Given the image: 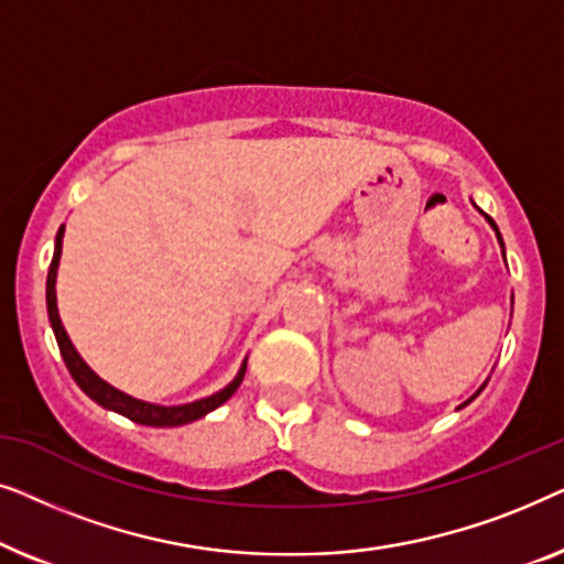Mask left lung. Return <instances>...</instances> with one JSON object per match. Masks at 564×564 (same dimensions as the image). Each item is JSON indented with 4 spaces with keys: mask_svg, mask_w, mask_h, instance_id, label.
<instances>
[{
    "mask_svg": "<svg viewBox=\"0 0 564 564\" xmlns=\"http://www.w3.org/2000/svg\"><path fill=\"white\" fill-rule=\"evenodd\" d=\"M473 205H475V203H473ZM475 207H477V205H475ZM477 213H480V215H482V218L490 223V228H492V230H496V236H498V243H500V249H503V259H506V246H503V238H500V230H498V226H496V220H492V218H490V215H485V213L480 210V207H477ZM488 380H490V377H488ZM488 380H485V382L480 384V388H477V392H475V395H473V398H467V400H465V403H462V405L457 408V411H462V408H465V405H469V403H473V400H475L477 395H480V392L485 390V384H488Z\"/></svg>",
    "mask_w": 564,
    "mask_h": 564,
    "instance_id": "1",
    "label": "left lung"
}]
</instances>
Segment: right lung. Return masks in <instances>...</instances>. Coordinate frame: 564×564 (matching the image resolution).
Returning <instances> with one entry per match:
<instances>
[{
    "label": "right lung",
    "mask_w": 564,
    "mask_h": 564,
    "mask_svg": "<svg viewBox=\"0 0 564 564\" xmlns=\"http://www.w3.org/2000/svg\"><path fill=\"white\" fill-rule=\"evenodd\" d=\"M64 230H66V226H61L56 234V249H53L48 280H45V305H48V321H51L53 334H56L61 357H64L68 372H72V377H74V382L79 384V388L87 392V395L95 400L97 405L107 408V411L126 415V419L141 423V426H156V429L184 426V423L203 419V415H207L218 405L226 403V400L234 395V392L238 390V384H241V380H243L246 359H243V365L238 367L236 377L226 384V388L213 392V395L192 400V403H182V405H159V403H149V400L128 395V392H122L118 388H112L110 382H105L102 377H99L95 369H91L87 361L82 359V354L74 349L72 338H68V334H66L64 323H61L58 303H56V276H58L61 249H64Z\"/></svg>",
    "instance_id": "add662e5"
}]
</instances>
